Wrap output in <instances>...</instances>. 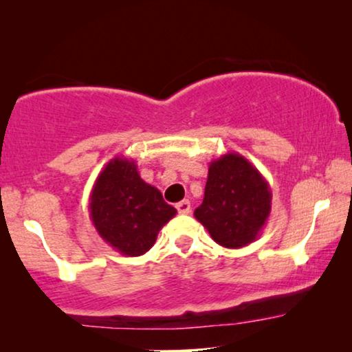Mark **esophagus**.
Masks as SVG:
<instances>
[{
	"instance_id": "34e87169",
	"label": "esophagus",
	"mask_w": 352,
	"mask_h": 352,
	"mask_svg": "<svg viewBox=\"0 0 352 352\" xmlns=\"http://www.w3.org/2000/svg\"><path fill=\"white\" fill-rule=\"evenodd\" d=\"M177 213L179 214H189L190 213V201L189 200H182L176 205Z\"/></svg>"
}]
</instances>
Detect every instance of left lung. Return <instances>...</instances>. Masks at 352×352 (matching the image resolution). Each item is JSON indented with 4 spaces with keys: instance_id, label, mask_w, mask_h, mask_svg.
<instances>
[{
    "instance_id": "1",
    "label": "left lung",
    "mask_w": 352,
    "mask_h": 352,
    "mask_svg": "<svg viewBox=\"0 0 352 352\" xmlns=\"http://www.w3.org/2000/svg\"><path fill=\"white\" fill-rule=\"evenodd\" d=\"M272 192L261 173L240 153L213 160L201 205L194 211L221 247L242 248L254 242L271 214Z\"/></svg>"
}]
</instances>
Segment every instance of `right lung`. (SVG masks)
I'll list each match as a JSON object with an SVG mask.
<instances>
[{"label":"right lung","mask_w":352,"mask_h":352,"mask_svg":"<svg viewBox=\"0 0 352 352\" xmlns=\"http://www.w3.org/2000/svg\"><path fill=\"white\" fill-rule=\"evenodd\" d=\"M176 214L162 192L139 176L134 160L115 157L99 173L89 197L96 230L118 253L141 256Z\"/></svg>","instance_id":"add662e5"}]
</instances>
